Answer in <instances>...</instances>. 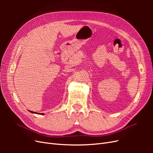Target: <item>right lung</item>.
<instances>
[{"label":"right lung","mask_w":153,"mask_h":153,"mask_svg":"<svg viewBox=\"0 0 153 153\" xmlns=\"http://www.w3.org/2000/svg\"><path fill=\"white\" fill-rule=\"evenodd\" d=\"M30 112H32V113H34V114H35V113H36V112H32V111H30ZM41 114V115H44L45 114H44V113H42V114Z\"/></svg>","instance_id":"right-lung-1"}]
</instances>
